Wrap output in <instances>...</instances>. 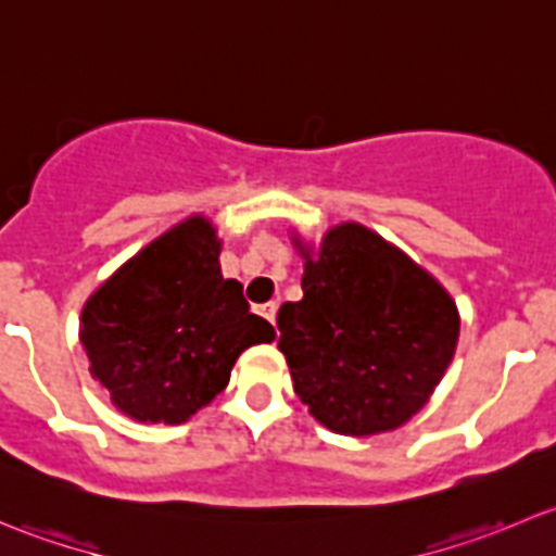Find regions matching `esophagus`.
Segmentation results:
<instances>
[{
  "mask_svg": "<svg viewBox=\"0 0 556 556\" xmlns=\"http://www.w3.org/2000/svg\"><path fill=\"white\" fill-rule=\"evenodd\" d=\"M257 314H261V317H266L268 323H274V319H277V301H268V304L257 306Z\"/></svg>",
  "mask_w": 556,
  "mask_h": 556,
  "instance_id": "34e87169",
  "label": "esophagus"
}]
</instances>
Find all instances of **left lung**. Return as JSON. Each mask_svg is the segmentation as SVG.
<instances>
[{
	"mask_svg": "<svg viewBox=\"0 0 556 556\" xmlns=\"http://www.w3.org/2000/svg\"><path fill=\"white\" fill-rule=\"evenodd\" d=\"M304 255V299L279 306L293 390L341 435L401 428L433 395L459 336L452 295L361 223L333 226Z\"/></svg>",
	"mask_w": 556,
	"mask_h": 556,
	"instance_id": "obj_1",
	"label": "left lung"
}]
</instances>
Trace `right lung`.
<instances>
[{
	"mask_svg": "<svg viewBox=\"0 0 556 556\" xmlns=\"http://www.w3.org/2000/svg\"><path fill=\"white\" fill-rule=\"evenodd\" d=\"M206 217L177 223L123 263L86 301L80 344L91 377L137 422H188L226 390L247 346L274 341L237 279L220 274Z\"/></svg>",
	"mask_w": 556,
	"mask_h": 556,
	"instance_id": "obj_1",
	"label": "right lung"
}]
</instances>
